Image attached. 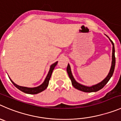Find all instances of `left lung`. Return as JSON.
Returning a JSON list of instances; mask_svg holds the SVG:
<instances>
[{"label":"left lung","mask_w":121,"mask_h":121,"mask_svg":"<svg viewBox=\"0 0 121 121\" xmlns=\"http://www.w3.org/2000/svg\"><path fill=\"white\" fill-rule=\"evenodd\" d=\"M110 42H112L113 45V48H112V66L111 68H110V72H109V74L107 76V77L104 79L103 81H101V82L99 83L98 84L92 86H84V85H82L80 84L78 82H76L75 80H74V78H73V75L72 74V72H71L70 70V65L68 64V66L67 67V73L69 74V76L70 79L71 81H72V85L74 86V88L77 90H80L81 91H83V92H96V91H99L100 90L102 89L104 86H105V85L108 82V81L110 80V78L112 76L114 70H115V47H114V43L110 39Z\"/></svg>","instance_id":"8db88e82"}]
</instances>
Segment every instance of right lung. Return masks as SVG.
I'll use <instances>...</instances> for the list:
<instances>
[{
    "instance_id": "right-lung-1",
    "label": "right lung",
    "mask_w": 121,
    "mask_h": 121,
    "mask_svg": "<svg viewBox=\"0 0 121 121\" xmlns=\"http://www.w3.org/2000/svg\"><path fill=\"white\" fill-rule=\"evenodd\" d=\"M57 64V61L55 62V63L52 64L51 66L50 69H49V72L48 73V75L47 76L46 78H45V81L43 82L42 84H41L40 86H38V87H35V88H27V87H24V86H19V85H16L12 80L10 79L11 82H12V83L15 86L16 88H17L18 90H20V91H22V92H25V93L29 94H36L39 93V92H42V91H44L45 89L47 88V86H48V83H49V79L51 78V76L52 73L53 72V70L54 69V67H55V66Z\"/></svg>"
}]
</instances>
